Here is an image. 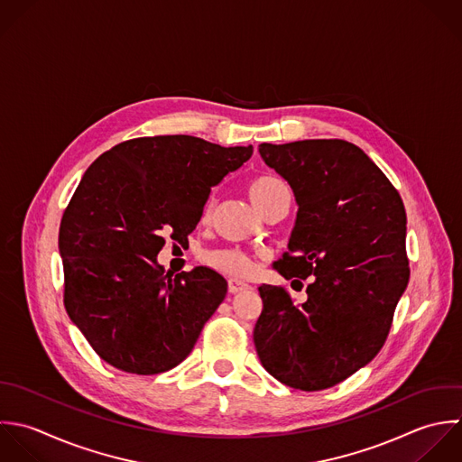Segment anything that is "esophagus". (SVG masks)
Returning <instances> with one entry per match:
<instances>
[{
    "instance_id": "1",
    "label": "esophagus",
    "mask_w": 462,
    "mask_h": 462,
    "mask_svg": "<svg viewBox=\"0 0 462 462\" xmlns=\"http://www.w3.org/2000/svg\"><path fill=\"white\" fill-rule=\"evenodd\" d=\"M250 286L246 284V282H243V281H237V279H230L228 281V291L230 293H241V291H245V290H248Z\"/></svg>"
}]
</instances>
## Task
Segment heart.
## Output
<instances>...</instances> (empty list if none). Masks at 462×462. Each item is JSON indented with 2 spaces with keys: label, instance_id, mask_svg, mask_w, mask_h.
<instances>
[{
  "label": "heart",
  "instance_id": "obj_1",
  "mask_svg": "<svg viewBox=\"0 0 462 462\" xmlns=\"http://www.w3.org/2000/svg\"><path fill=\"white\" fill-rule=\"evenodd\" d=\"M286 185L275 178V176H270V174H263V176H257L254 178L250 183H248V194H250V199L254 201V205L259 208V212H263L268 203L281 192L284 190ZM203 261L219 270L221 273H226V275H234V277H243L250 272L252 268V263H250V257L246 254H243L241 250H236V248H219V250H210L207 254H203Z\"/></svg>",
  "mask_w": 462,
  "mask_h": 462
}]
</instances>
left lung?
<instances>
[{
    "instance_id": "8db88e82",
    "label": "left lung",
    "mask_w": 462,
    "mask_h": 462,
    "mask_svg": "<svg viewBox=\"0 0 462 462\" xmlns=\"http://www.w3.org/2000/svg\"><path fill=\"white\" fill-rule=\"evenodd\" d=\"M263 160L291 185L299 212L284 279H308L295 306L282 286L263 284L254 342L263 367L300 391L338 385L383 347L411 268L403 199L355 143L300 140L261 143Z\"/></svg>"
}]
</instances>
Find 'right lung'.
Segmentation results:
<instances>
[{
    "label": "right lung",
    "instance_id": "add662e5",
    "mask_svg": "<svg viewBox=\"0 0 462 462\" xmlns=\"http://www.w3.org/2000/svg\"><path fill=\"white\" fill-rule=\"evenodd\" d=\"M252 152L158 134L125 140L88 167L59 228L62 300L104 362L149 376L189 356L226 281L205 266L163 273L156 255L167 236L187 241L210 189Z\"/></svg>",
    "mask_w": 462,
    "mask_h": 462
}]
</instances>
